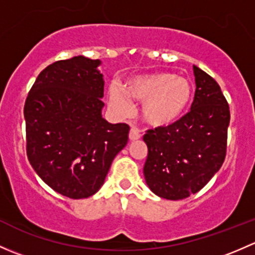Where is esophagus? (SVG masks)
<instances>
[{
	"mask_svg": "<svg viewBox=\"0 0 255 255\" xmlns=\"http://www.w3.org/2000/svg\"><path fill=\"white\" fill-rule=\"evenodd\" d=\"M140 138V133L137 128H130L129 130V139L130 140H137Z\"/></svg>",
	"mask_w": 255,
	"mask_h": 255,
	"instance_id": "34e87169",
	"label": "esophagus"
}]
</instances>
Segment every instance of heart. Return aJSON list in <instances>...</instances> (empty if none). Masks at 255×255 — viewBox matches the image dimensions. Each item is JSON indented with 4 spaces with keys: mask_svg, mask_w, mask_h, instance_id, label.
Here are the masks:
<instances>
[{
    "mask_svg": "<svg viewBox=\"0 0 255 255\" xmlns=\"http://www.w3.org/2000/svg\"><path fill=\"white\" fill-rule=\"evenodd\" d=\"M192 84L184 76L169 71H154L130 76L122 84L110 85L107 99L113 111L126 116L132 110V102H142L140 117L154 128L169 127L176 123L192 101Z\"/></svg>",
    "mask_w": 255,
    "mask_h": 255,
    "instance_id": "obj_1",
    "label": "heart"
}]
</instances>
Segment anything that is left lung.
<instances>
[{"label":"left lung","instance_id":"left-lung-1","mask_svg":"<svg viewBox=\"0 0 255 255\" xmlns=\"http://www.w3.org/2000/svg\"><path fill=\"white\" fill-rule=\"evenodd\" d=\"M191 111L169 127L149 129L144 177L149 189L166 200L196 194L222 166L227 148L230 107L215 79L194 65Z\"/></svg>","mask_w":255,"mask_h":255}]
</instances>
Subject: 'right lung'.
Wrapping results in <instances>:
<instances>
[{
    "instance_id": "right-lung-1",
    "label": "right lung",
    "mask_w": 255,
    "mask_h": 255,
    "mask_svg": "<svg viewBox=\"0 0 255 255\" xmlns=\"http://www.w3.org/2000/svg\"><path fill=\"white\" fill-rule=\"evenodd\" d=\"M100 65L84 55L55 61L25 100L28 160L48 186L70 199L96 194L128 142L129 126L102 117Z\"/></svg>"
}]
</instances>
